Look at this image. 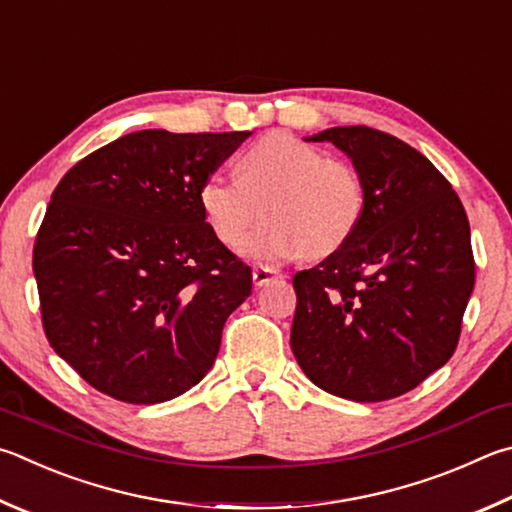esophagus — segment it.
I'll return each mask as SVG.
<instances>
[{
	"label": "esophagus",
	"instance_id": "esophagus-1",
	"mask_svg": "<svg viewBox=\"0 0 512 512\" xmlns=\"http://www.w3.org/2000/svg\"><path fill=\"white\" fill-rule=\"evenodd\" d=\"M282 273L275 271V268L271 266H255L253 268V282L255 286H264L273 280V277H280Z\"/></svg>",
	"mask_w": 512,
	"mask_h": 512
}]
</instances>
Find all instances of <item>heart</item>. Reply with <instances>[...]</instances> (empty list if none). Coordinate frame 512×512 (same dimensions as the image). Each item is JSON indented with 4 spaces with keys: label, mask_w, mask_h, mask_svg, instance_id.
<instances>
[{
    "label": "heart",
    "mask_w": 512,
    "mask_h": 512,
    "mask_svg": "<svg viewBox=\"0 0 512 512\" xmlns=\"http://www.w3.org/2000/svg\"><path fill=\"white\" fill-rule=\"evenodd\" d=\"M199 203L219 241L235 246L259 214L267 221L241 244L262 264L327 257L345 248L367 215L360 170L288 132H268L239 156L237 176L210 174Z\"/></svg>",
    "instance_id": "obj_1"
}]
</instances>
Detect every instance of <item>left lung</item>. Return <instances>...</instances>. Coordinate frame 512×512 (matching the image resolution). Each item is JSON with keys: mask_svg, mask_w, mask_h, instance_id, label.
I'll return each mask as SVG.
<instances>
[{"mask_svg": "<svg viewBox=\"0 0 512 512\" xmlns=\"http://www.w3.org/2000/svg\"><path fill=\"white\" fill-rule=\"evenodd\" d=\"M358 167L367 215L345 248L293 277L291 349L315 385L389 401L443 367L475 286L470 224L450 181L421 152L365 125L331 127Z\"/></svg>", "mask_w": 512, "mask_h": 512, "instance_id": "8db88e82", "label": "left lung"}]
</instances>
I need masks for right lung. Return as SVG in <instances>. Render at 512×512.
<instances>
[{
    "label": "right lung",
    "instance_id": "right-lung-1",
    "mask_svg": "<svg viewBox=\"0 0 512 512\" xmlns=\"http://www.w3.org/2000/svg\"><path fill=\"white\" fill-rule=\"evenodd\" d=\"M248 136L143 129L53 190L33 246L42 327L98 392L154 405L210 371L253 273L212 232L199 190Z\"/></svg>",
    "mask_w": 512,
    "mask_h": 512
}]
</instances>
